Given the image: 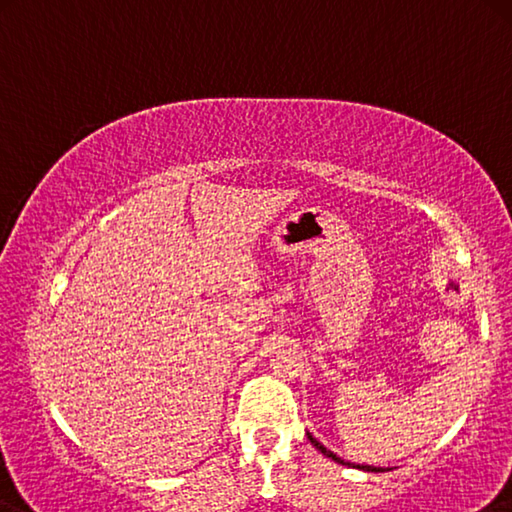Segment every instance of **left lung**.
Segmentation results:
<instances>
[{
    "label": "left lung",
    "mask_w": 512,
    "mask_h": 512,
    "mask_svg": "<svg viewBox=\"0 0 512 512\" xmlns=\"http://www.w3.org/2000/svg\"><path fill=\"white\" fill-rule=\"evenodd\" d=\"M307 437H310V442L316 446V449H319L321 453H323V456H328V458H332V460H335V462H342V465H344V460L342 458H337L335 456V453H332V451H328L326 449V446H323L319 440H316V437H312V435H307ZM355 467H358V469H364V472H383V469H380V467H371V465H355Z\"/></svg>",
    "instance_id": "left-lung-1"
}]
</instances>
